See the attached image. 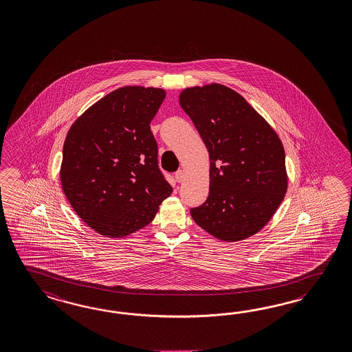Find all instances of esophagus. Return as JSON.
<instances>
[{
	"label": "esophagus",
	"instance_id": "esophagus-1",
	"mask_svg": "<svg viewBox=\"0 0 352 352\" xmlns=\"http://www.w3.org/2000/svg\"><path fill=\"white\" fill-rule=\"evenodd\" d=\"M184 177H185V172L184 170H179V171L175 173V179L177 182H181V181L184 180Z\"/></svg>",
	"mask_w": 352,
	"mask_h": 352
}]
</instances>
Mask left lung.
<instances>
[{
	"mask_svg": "<svg viewBox=\"0 0 352 352\" xmlns=\"http://www.w3.org/2000/svg\"><path fill=\"white\" fill-rule=\"evenodd\" d=\"M180 105L210 154V194L192 220L220 241L245 239L270 221L287 192L285 153L272 126L219 83L185 89Z\"/></svg>",
	"mask_w": 352,
	"mask_h": 352,
	"instance_id": "obj_1",
	"label": "left lung"
}]
</instances>
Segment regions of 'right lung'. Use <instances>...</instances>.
<instances>
[{
    "label": "right lung",
    "instance_id": "add662e5",
    "mask_svg": "<svg viewBox=\"0 0 352 352\" xmlns=\"http://www.w3.org/2000/svg\"><path fill=\"white\" fill-rule=\"evenodd\" d=\"M164 98L162 89L121 87L95 102L68 131L61 186L76 213L101 235L122 238L140 230L171 195L151 131Z\"/></svg>",
    "mask_w": 352,
    "mask_h": 352
}]
</instances>
